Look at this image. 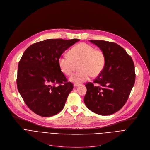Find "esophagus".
I'll return each instance as SVG.
<instances>
[{"mask_svg":"<svg viewBox=\"0 0 150 150\" xmlns=\"http://www.w3.org/2000/svg\"><path fill=\"white\" fill-rule=\"evenodd\" d=\"M74 86L75 88V87H78V86H80V84H76V83H75V84H74Z\"/></svg>","mask_w":150,"mask_h":150,"instance_id":"esophagus-1","label":"esophagus"}]
</instances>
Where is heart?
<instances>
[{"label":"heart","instance_id":"1","mask_svg":"<svg viewBox=\"0 0 150 150\" xmlns=\"http://www.w3.org/2000/svg\"><path fill=\"white\" fill-rule=\"evenodd\" d=\"M70 57L62 54L58 59V65L61 72L67 76L74 72L75 64L80 62L78 69L80 71L74 74L70 81L80 84L89 80L90 77H96L103 70L106 58L101 50L86 43L76 45L69 50Z\"/></svg>","mask_w":150,"mask_h":150}]
</instances>
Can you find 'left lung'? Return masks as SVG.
Instances as JSON below:
<instances>
[{"instance_id": "left-lung-1", "label": "left lung", "mask_w": 150, "mask_h": 150, "mask_svg": "<svg viewBox=\"0 0 150 150\" xmlns=\"http://www.w3.org/2000/svg\"><path fill=\"white\" fill-rule=\"evenodd\" d=\"M103 52L105 66L99 76L85 86L84 103L93 112L108 115L117 112L127 102L135 83L134 64L121 46L105 41H89Z\"/></svg>"}]
</instances>
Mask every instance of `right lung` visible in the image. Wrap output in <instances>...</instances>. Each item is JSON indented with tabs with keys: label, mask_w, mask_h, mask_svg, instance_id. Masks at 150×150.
Segmentation results:
<instances>
[{
	"label": "right lung",
	"mask_w": 150,
	"mask_h": 150,
	"mask_svg": "<svg viewBox=\"0 0 150 150\" xmlns=\"http://www.w3.org/2000/svg\"><path fill=\"white\" fill-rule=\"evenodd\" d=\"M80 40L49 39L30 45L19 62L17 86L27 106L44 117L57 114L74 88L59 67L58 59ZM56 83H59L57 86Z\"/></svg>",
	"instance_id": "1"
}]
</instances>
